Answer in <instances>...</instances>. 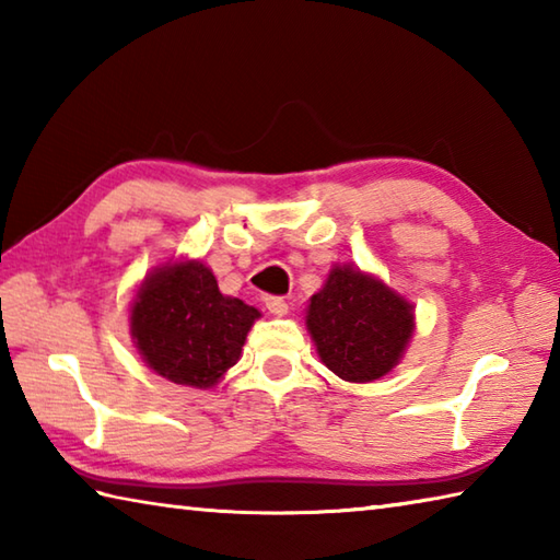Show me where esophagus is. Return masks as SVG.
I'll list each match as a JSON object with an SVG mask.
<instances>
[{"instance_id":"1","label":"esophagus","mask_w":560,"mask_h":560,"mask_svg":"<svg viewBox=\"0 0 560 560\" xmlns=\"http://www.w3.org/2000/svg\"><path fill=\"white\" fill-rule=\"evenodd\" d=\"M267 303V311L271 313V315H279V317H283L289 313V303L281 299V295H269V299L265 301Z\"/></svg>"}]
</instances>
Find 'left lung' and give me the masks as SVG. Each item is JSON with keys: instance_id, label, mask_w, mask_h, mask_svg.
<instances>
[{"instance_id": "left-lung-1", "label": "left lung", "mask_w": 560, "mask_h": 560, "mask_svg": "<svg viewBox=\"0 0 560 560\" xmlns=\"http://www.w3.org/2000/svg\"><path fill=\"white\" fill-rule=\"evenodd\" d=\"M323 364L349 383H369L400 364L415 332L412 303L357 267H335L305 315Z\"/></svg>"}]
</instances>
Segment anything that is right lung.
<instances>
[{"label": "right lung", "instance_id": "1", "mask_svg": "<svg viewBox=\"0 0 560 560\" xmlns=\"http://www.w3.org/2000/svg\"><path fill=\"white\" fill-rule=\"evenodd\" d=\"M261 313L223 295L199 259L152 269L130 303V337L142 361L172 383L213 388L237 364Z\"/></svg>", "mask_w": 560, "mask_h": 560}]
</instances>
